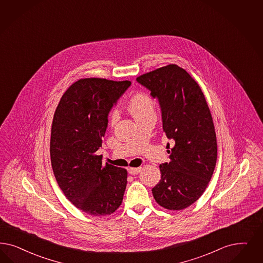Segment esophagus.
I'll list each match as a JSON object with an SVG mask.
<instances>
[{
  "label": "esophagus",
  "instance_id": "esophagus-1",
  "mask_svg": "<svg viewBox=\"0 0 263 263\" xmlns=\"http://www.w3.org/2000/svg\"><path fill=\"white\" fill-rule=\"evenodd\" d=\"M142 168L141 167H136V168H129L128 169V173L131 175H138L139 173L141 172Z\"/></svg>",
  "mask_w": 263,
  "mask_h": 263
}]
</instances>
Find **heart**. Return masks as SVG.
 Instances as JSON below:
<instances>
[{
  "instance_id": "b5f03b06",
  "label": "heart",
  "mask_w": 263,
  "mask_h": 263,
  "mask_svg": "<svg viewBox=\"0 0 263 263\" xmlns=\"http://www.w3.org/2000/svg\"><path fill=\"white\" fill-rule=\"evenodd\" d=\"M128 108L136 120L147 116L155 115L154 101L148 95L143 92H138L130 98L128 102ZM118 118V111L114 109L109 115L110 125H114Z\"/></svg>"
}]
</instances>
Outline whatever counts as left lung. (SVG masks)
<instances>
[{
    "instance_id": "left-lung-1",
    "label": "left lung",
    "mask_w": 263,
    "mask_h": 263,
    "mask_svg": "<svg viewBox=\"0 0 263 263\" xmlns=\"http://www.w3.org/2000/svg\"><path fill=\"white\" fill-rule=\"evenodd\" d=\"M137 82L158 99L163 131L175 141L170 162L159 166L154 199L168 210L187 208L206 190L217 163V136L205 96L191 74L175 64L144 73Z\"/></svg>"
}]
</instances>
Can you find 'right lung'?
Listing matches in <instances>:
<instances>
[{
    "instance_id": "add662e5",
    "label": "right lung",
    "mask_w": 263,
    "mask_h": 263,
    "mask_svg": "<svg viewBox=\"0 0 263 263\" xmlns=\"http://www.w3.org/2000/svg\"><path fill=\"white\" fill-rule=\"evenodd\" d=\"M131 82L89 78L73 82L55 109L50 159L65 196L91 216H108L121 205L127 171L102 164L96 152L108 127V116Z\"/></svg>"
}]
</instances>
